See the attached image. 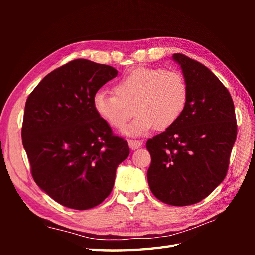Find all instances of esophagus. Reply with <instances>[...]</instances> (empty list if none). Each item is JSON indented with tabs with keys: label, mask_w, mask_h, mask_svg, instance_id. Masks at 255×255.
<instances>
[{
	"label": "esophagus",
	"mask_w": 255,
	"mask_h": 255,
	"mask_svg": "<svg viewBox=\"0 0 255 255\" xmlns=\"http://www.w3.org/2000/svg\"><path fill=\"white\" fill-rule=\"evenodd\" d=\"M142 141H140V140H129L128 141V144L129 147H130L131 150H136L138 148H140L142 145Z\"/></svg>",
	"instance_id": "esophagus-1"
}]
</instances>
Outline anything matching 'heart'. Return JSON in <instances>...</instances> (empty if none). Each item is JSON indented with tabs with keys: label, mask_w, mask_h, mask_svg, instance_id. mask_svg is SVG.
Masks as SVG:
<instances>
[{
	"label": "heart",
	"mask_w": 255,
	"mask_h": 255,
	"mask_svg": "<svg viewBox=\"0 0 255 255\" xmlns=\"http://www.w3.org/2000/svg\"><path fill=\"white\" fill-rule=\"evenodd\" d=\"M114 93L97 91L94 94L97 115L121 130L134 112L137 116L125 133L142 136L153 128L166 130L180 119L187 105L188 85L176 70L138 68L117 81Z\"/></svg>",
	"instance_id": "b5f03b06"
}]
</instances>
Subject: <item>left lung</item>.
<instances>
[{
  "label": "left lung",
  "instance_id": "left-lung-1",
  "mask_svg": "<svg viewBox=\"0 0 255 255\" xmlns=\"http://www.w3.org/2000/svg\"><path fill=\"white\" fill-rule=\"evenodd\" d=\"M188 85L180 119L147 141L151 192L172 206L199 203L224 181L237 138L232 97L220 80L183 53H174Z\"/></svg>",
  "mask_w": 255,
  "mask_h": 255
}]
</instances>
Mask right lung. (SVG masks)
Returning a JSON list of instances; mask_svg holds the SVG:
<instances>
[{"label": "right lung", "mask_w": 255, "mask_h": 255, "mask_svg": "<svg viewBox=\"0 0 255 255\" xmlns=\"http://www.w3.org/2000/svg\"><path fill=\"white\" fill-rule=\"evenodd\" d=\"M117 70L75 59L40 81L26 101L21 140L32 178L68 208L85 210L111 194L128 142L93 106L94 94Z\"/></svg>", "instance_id": "right-lung-1"}]
</instances>
